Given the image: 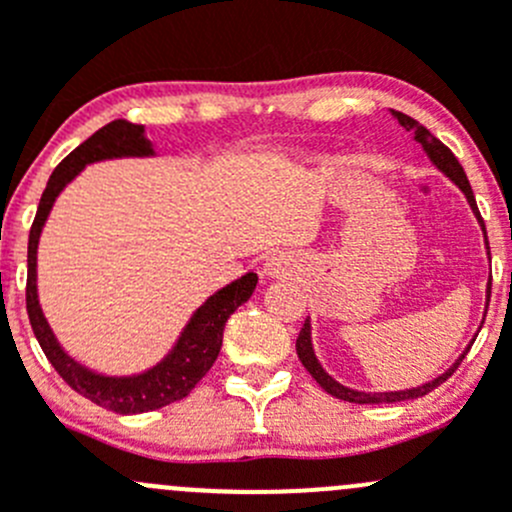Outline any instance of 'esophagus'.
Here are the masks:
<instances>
[{
  "label": "esophagus",
  "mask_w": 512,
  "mask_h": 512,
  "mask_svg": "<svg viewBox=\"0 0 512 512\" xmlns=\"http://www.w3.org/2000/svg\"><path fill=\"white\" fill-rule=\"evenodd\" d=\"M289 270H292V267H289V260L285 255H272L270 260L265 262V275L270 277H287Z\"/></svg>",
  "instance_id": "esophagus-1"
}]
</instances>
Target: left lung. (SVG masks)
Returning <instances> with one entry per match:
<instances>
[{
	"instance_id": "1",
	"label": "left lung",
	"mask_w": 512,
	"mask_h": 512,
	"mask_svg": "<svg viewBox=\"0 0 512 512\" xmlns=\"http://www.w3.org/2000/svg\"><path fill=\"white\" fill-rule=\"evenodd\" d=\"M391 113H394L396 121H399L401 126L406 128V131L414 133V138H416L418 143H421L423 151L428 153V158H431L433 163H436L438 168H441L443 173H446L448 178H451L453 183H456L458 188H461L463 193H466V198H468V203H471L473 213H476V218L480 220V225H483V218H480V213H478L476 198H473L471 183H468L466 173H463L461 163H458V158L453 156L451 148L443 146V143L438 141V138L433 136V133L428 131L426 126H421V123L414 121V118H411V116H406V113H401V111H391ZM483 232H485V225H483ZM485 240H488V237H485ZM488 302H490V282H488ZM309 334H312V329H309V319H307V322H304V327H302V332H299V337H297V356H299V361H302L304 369H307L309 374H312V379L317 381V384L322 386V389L327 391V394L337 396V399H342V401H349V404H396V401H406V399H418V396H426L428 391H433V389H436V386H441L443 381H446L448 376H451L453 371L458 369V364H461V361H463V356H466V352H463L461 359H458L456 364H453L451 369L446 371V374H441V376H438V379L428 381V384L416 386V389L384 391V394H364V391L347 389V386H342V384H339V381H334L332 376H329L327 371L322 369V364H319L317 356H314L312 337H309ZM468 349H471V347H468Z\"/></svg>"
}]
</instances>
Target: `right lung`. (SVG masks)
Here are the masks:
<instances>
[{"label": "right lung", "instance_id": "add662e5", "mask_svg": "<svg viewBox=\"0 0 512 512\" xmlns=\"http://www.w3.org/2000/svg\"><path fill=\"white\" fill-rule=\"evenodd\" d=\"M123 156H153V148L151 141L143 136V126L118 118V121H111L103 128H98L94 136L86 138L79 148H74L51 173L46 190L41 193L32 230H29L27 312L34 337L39 339L41 352L46 354V359L51 361V366L59 371V376L71 389L79 391L81 396L94 401L101 409L116 411V414H143V411H156L173 404V401L185 399L195 389V384L208 374L210 366L218 359L220 347H223V329L227 317L252 297L257 275L255 272H247L240 280L218 289L190 317L188 327L183 329L173 352L165 356L160 364L153 366V369L143 371V374L101 376L71 359L56 342L54 332H51L44 314H41L39 297H36V247H39L41 227L49 218V210L54 205L56 195L66 188V183H71L79 175L84 165Z\"/></svg>", "mask_w": 512, "mask_h": 512}]
</instances>
